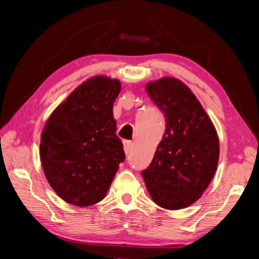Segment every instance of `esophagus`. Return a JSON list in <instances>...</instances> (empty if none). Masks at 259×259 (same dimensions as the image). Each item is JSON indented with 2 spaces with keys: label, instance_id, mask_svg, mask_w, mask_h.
I'll return each instance as SVG.
<instances>
[{
  "label": "esophagus",
  "instance_id": "1",
  "mask_svg": "<svg viewBox=\"0 0 259 259\" xmlns=\"http://www.w3.org/2000/svg\"><path fill=\"white\" fill-rule=\"evenodd\" d=\"M123 145H124V152H125V154H129L131 149H133L134 143L131 142V141H123Z\"/></svg>",
  "mask_w": 259,
  "mask_h": 259
}]
</instances>
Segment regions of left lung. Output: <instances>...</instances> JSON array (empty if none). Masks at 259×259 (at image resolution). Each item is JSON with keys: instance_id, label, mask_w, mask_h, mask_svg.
I'll use <instances>...</instances> for the list:
<instances>
[{"instance_id": "obj_1", "label": "left lung", "mask_w": 259, "mask_h": 259, "mask_svg": "<svg viewBox=\"0 0 259 259\" xmlns=\"http://www.w3.org/2000/svg\"><path fill=\"white\" fill-rule=\"evenodd\" d=\"M145 89L165 114L166 131L143 179L155 204L181 210L202 197L215 174L218 134L199 100L178 78L162 77Z\"/></svg>"}]
</instances>
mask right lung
<instances>
[{
    "label": "right lung",
    "mask_w": 259,
    "mask_h": 259,
    "mask_svg": "<svg viewBox=\"0 0 259 259\" xmlns=\"http://www.w3.org/2000/svg\"><path fill=\"white\" fill-rule=\"evenodd\" d=\"M120 91L121 83L115 78H89L46 121L41 133V166L64 202L79 207L99 203L124 160L113 115Z\"/></svg>",
    "instance_id": "right-lung-1"
}]
</instances>
